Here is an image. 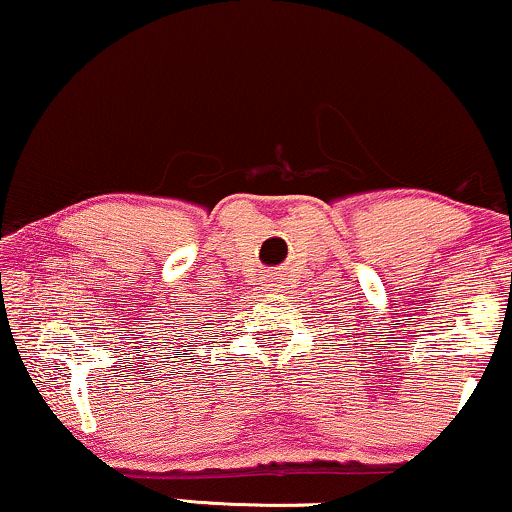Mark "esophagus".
I'll return each mask as SVG.
<instances>
[{"label":"esophagus","instance_id":"1","mask_svg":"<svg viewBox=\"0 0 512 512\" xmlns=\"http://www.w3.org/2000/svg\"><path fill=\"white\" fill-rule=\"evenodd\" d=\"M280 277H277V272H265V275L258 277V284H261L263 291H275L277 287H280Z\"/></svg>","mask_w":512,"mask_h":512}]
</instances>
